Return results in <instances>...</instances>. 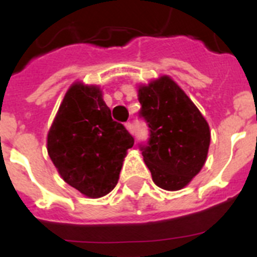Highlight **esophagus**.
Here are the masks:
<instances>
[{
    "instance_id": "esophagus-1",
    "label": "esophagus",
    "mask_w": 257,
    "mask_h": 257,
    "mask_svg": "<svg viewBox=\"0 0 257 257\" xmlns=\"http://www.w3.org/2000/svg\"><path fill=\"white\" fill-rule=\"evenodd\" d=\"M124 126H126V128H127V131H128V133L130 134H134V128H133V124L130 123V122H127L126 124H124Z\"/></svg>"
}]
</instances>
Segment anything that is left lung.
I'll return each mask as SVG.
<instances>
[{"mask_svg": "<svg viewBox=\"0 0 257 257\" xmlns=\"http://www.w3.org/2000/svg\"><path fill=\"white\" fill-rule=\"evenodd\" d=\"M140 117L149 127V140L140 144L154 184L180 190L206 162L211 133L207 121L188 95L169 76L140 85Z\"/></svg>", "mask_w": 257, "mask_h": 257, "instance_id": "8db88e82", "label": "left lung"}]
</instances>
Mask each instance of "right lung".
<instances>
[{"mask_svg":"<svg viewBox=\"0 0 257 257\" xmlns=\"http://www.w3.org/2000/svg\"><path fill=\"white\" fill-rule=\"evenodd\" d=\"M134 138L113 121L99 86L74 82L47 134V153L63 180L88 198L112 192Z\"/></svg>","mask_w":257,"mask_h":257,"instance_id":"right-lung-1","label":"right lung"}]
</instances>
